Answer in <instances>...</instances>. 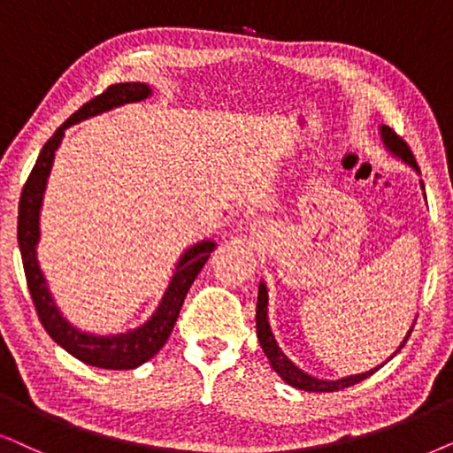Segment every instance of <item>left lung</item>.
Listing matches in <instances>:
<instances>
[{
	"label": "left lung",
	"mask_w": 453,
	"mask_h": 453,
	"mask_svg": "<svg viewBox=\"0 0 453 453\" xmlns=\"http://www.w3.org/2000/svg\"><path fill=\"white\" fill-rule=\"evenodd\" d=\"M381 138L385 142V147H388L391 153L400 157V159L406 161L408 165H412L416 172H418V165H416V159L412 155V150L403 141L402 136H397L394 130L388 128V126H381ZM412 331H408L406 340L402 342V346L397 348V352L403 348V343L408 342V337ZM257 335H258V342H261V348L263 352L267 354L271 366H273V371L280 375L283 381L288 385H292V388L296 389H304V391H337V389H343V388H349V385H357L360 381H365L366 377H371L372 372H377L381 369L383 365L375 366V369L363 372V375H352V377H343V379H337V381H323V379H315L311 375H306L304 371H300L296 365L289 360L286 354L281 352L280 346H277L273 334H271V327H269V321H267V288H265V283L261 281L258 283V300H257ZM394 358V357H391Z\"/></svg>",
	"instance_id": "obj_1"
}]
</instances>
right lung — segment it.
<instances>
[{
	"label": "right lung",
	"instance_id": "obj_1",
	"mask_svg": "<svg viewBox=\"0 0 453 453\" xmlns=\"http://www.w3.org/2000/svg\"><path fill=\"white\" fill-rule=\"evenodd\" d=\"M150 95V88L142 82H119L107 87L104 93L96 95L88 104H84L81 110L72 113L65 122L59 126L45 147L41 149L37 164H35L33 172L24 184L20 204H18V246H20L24 275H27V286L33 298L35 311H37L39 321L43 325L51 340L59 343L65 352L72 357L82 360L90 366H99V369L110 371H128L136 369L149 358H153L164 343L170 337L173 325L178 321L180 309H182L186 294L201 273L204 263L209 261L211 252L215 249V242L211 240H203L184 252L180 257V263L173 273L170 286L165 289V296L161 300L159 309L155 315L149 319L142 327L126 331V334L118 335H93L82 334L76 327L65 321L62 312L58 311L56 303H53L50 289H47L45 277L41 273L39 261H37V242H39V211L41 201H43V192L47 178H50L53 157L62 142L64 130L68 126L87 119L96 113L113 110V107L124 104H134V101H142Z\"/></svg>",
	"mask_w": 453,
	"mask_h": 453
}]
</instances>
